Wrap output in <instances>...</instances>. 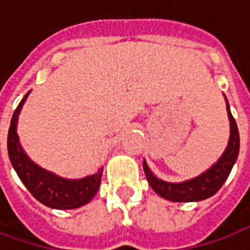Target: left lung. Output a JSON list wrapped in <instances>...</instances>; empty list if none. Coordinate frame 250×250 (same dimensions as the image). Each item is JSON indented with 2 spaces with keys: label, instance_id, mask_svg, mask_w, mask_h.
Listing matches in <instances>:
<instances>
[{
  "label": "left lung",
  "instance_id": "1",
  "mask_svg": "<svg viewBox=\"0 0 250 250\" xmlns=\"http://www.w3.org/2000/svg\"><path fill=\"white\" fill-rule=\"evenodd\" d=\"M226 111L230 122V136L226 146L225 151L221 155L217 162L208 168L205 173L199 174L195 178L188 179L185 182L173 184L166 182L158 177H155L150 167L147 166L146 161H143V170L146 174V178L152 190L158 193L162 198L173 201V202H194V201H202L214 195L221 186L224 185L226 178L229 177L233 165L236 163L238 151H240V134L237 128V123L230 112V107L225 96Z\"/></svg>",
  "mask_w": 250,
  "mask_h": 250
}]
</instances>
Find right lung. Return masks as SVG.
<instances>
[{"mask_svg":"<svg viewBox=\"0 0 250 250\" xmlns=\"http://www.w3.org/2000/svg\"><path fill=\"white\" fill-rule=\"evenodd\" d=\"M29 92L20 102L14 111L8 132V154L12 166L30 194L41 204L52 209H76L88 204L98 193L102 182L103 167L98 173L82 179H66L44 170L30 161L20 145L17 135V122L20 111L24 105Z\"/></svg>","mask_w":250,"mask_h":250,"instance_id":"1","label":"right lung"}]
</instances>
